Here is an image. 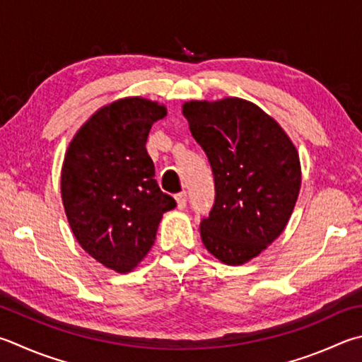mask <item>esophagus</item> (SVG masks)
Returning a JSON list of instances; mask_svg holds the SVG:
<instances>
[{"mask_svg": "<svg viewBox=\"0 0 362 362\" xmlns=\"http://www.w3.org/2000/svg\"><path fill=\"white\" fill-rule=\"evenodd\" d=\"M187 193L182 192L175 196V201H177V207L179 209H185L187 207Z\"/></svg>", "mask_w": 362, "mask_h": 362, "instance_id": "obj_1", "label": "esophagus"}]
</instances>
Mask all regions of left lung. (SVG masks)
<instances>
[{"label":"left lung","instance_id":"obj_1","mask_svg":"<svg viewBox=\"0 0 362 362\" xmlns=\"http://www.w3.org/2000/svg\"><path fill=\"white\" fill-rule=\"evenodd\" d=\"M206 152L215 202L201 221L202 244L225 264H244L279 238L300 189L299 155L280 124L240 98L182 107Z\"/></svg>","mask_w":362,"mask_h":362}]
</instances>
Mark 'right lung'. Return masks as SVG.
<instances>
[{"label": "right lung", "mask_w": 362, "mask_h": 362, "mask_svg": "<svg viewBox=\"0 0 362 362\" xmlns=\"http://www.w3.org/2000/svg\"><path fill=\"white\" fill-rule=\"evenodd\" d=\"M161 104L123 98L91 115L64 155L62 199L69 226L91 258L129 272L152 248L163 214L175 207L155 180L146 148Z\"/></svg>", "instance_id": "obj_1"}]
</instances>
